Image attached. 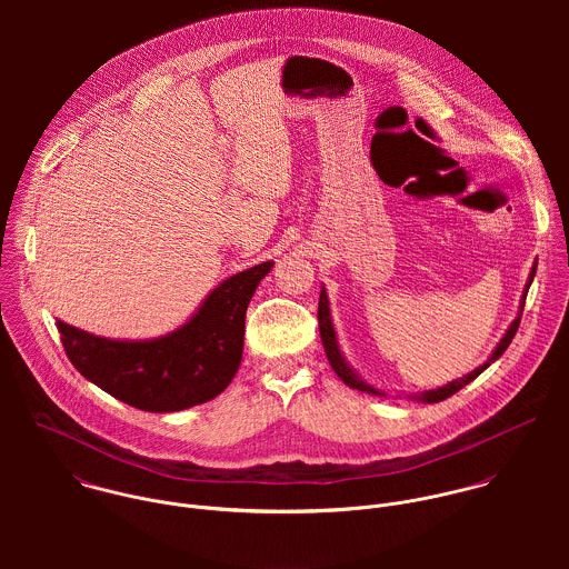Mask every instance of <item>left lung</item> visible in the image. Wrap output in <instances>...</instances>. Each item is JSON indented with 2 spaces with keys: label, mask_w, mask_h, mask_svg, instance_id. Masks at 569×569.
<instances>
[{
  "label": "left lung",
  "mask_w": 569,
  "mask_h": 569,
  "mask_svg": "<svg viewBox=\"0 0 569 569\" xmlns=\"http://www.w3.org/2000/svg\"><path fill=\"white\" fill-rule=\"evenodd\" d=\"M535 273H537V264L532 267V271H530V276H528V282H526V289H523V296H521V305H519L517 318L512 320V325L508 326V330L503 332V337H501L499 343L495 346V350H492V355L488 357L487 363H482V366L476 368L473 372H469V375H465V377H460V379H456V381H451V383H447V386H442V388L427 390V392H420V395H409L407 399L420 401V403H440V401L453 397V395H456L458 390H462L465 386H469L473 379H478V377L487 370L492 361H497V359L506 352V348L510 346V341H512V337H515V332H517V328H519L521 313H523V302H526V296H528V289H530V284H532ZM318 322H320V335H322L326 357H328V363L332 366L335 375H337L348 388H355V390H359V392H368V395H375V397H386V392L377 390L375 386H368V383L357 375V370L350 368V363H348L346 357L341 355L339 341H337V335H335V326H332V318H330V305H328V296H326L325 287H322L320 305H318Z\"/></svg>",
  "instance_id": "left-lung-1"
}]
</instances>
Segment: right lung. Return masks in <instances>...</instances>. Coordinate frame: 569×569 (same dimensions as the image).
Wrapping results in <instances>:
<instances>
[{"instance_id":"1","label":"right lung","mask_w":569,"mask_h":569,"mask_svg":"<svg viewBox=\"0 0 569 569\" xmlns=\"http://www.w3.org/2000/svg\"><path fill=\"white\" fill-rule=\"evenodd\" d=\"M273 260L214 287L186 325L153 339H109L57 320L74 368L113 399L144 411H179L219 397L243 357L244 311Z\"/></svg>"}]
</instances>
